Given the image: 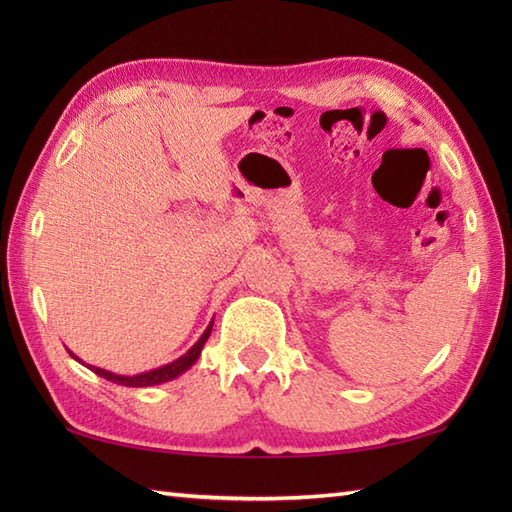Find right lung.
I'll return each instance as SVG.
<instances>
[{
  "label": "right lung",
  "mask_w": 512,
  "mask_h": 512,
  "mask_svg": "<svg viewBox=\"0 0 512 512\" xmlns=\"http://www.w3.org/2000/svg\"><path fill=\"white\" fill-rule=\"evenodd\" d=\"M211 328H213V323L209 325V328L204 330V334L200 336V341L195 343L187 354L180 356L178 361H173V363H169V365H165V367L151 369V372H145V374H138V376H118V374H112V372H105V369H99V367H92V365H88V367L92 369L94 374H99L101 378L112 380V383L125 385V387H149V385L167 383V380L180 376V374L184 372V369H189L195 361H198L202 347H204L206 339H209V334H211Z\"/></svg>",
  "instance_id": "obj_1"
}]
</instances>
